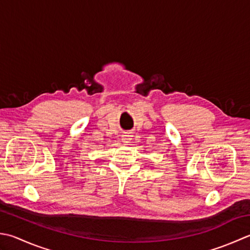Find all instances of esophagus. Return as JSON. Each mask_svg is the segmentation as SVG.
<instances>
[{
	"label": "esophagus",
	"instance_id": "esophagus-1",
	"mask_svg": "<svg viewBox=\"0 0 250 250\" xmlns=\"http://www.w3.org/2000/svg\"><path fill=\"white\" fill-rule=\"evenodd\" d=\"M131 136H132V135H130L129 133L124 134V135H122V138H121V141L124 142V143H129L130 140H131Z\"/></svg>",
	"mask_w": 250,
	"mask_h": 250
}]
</instances>
